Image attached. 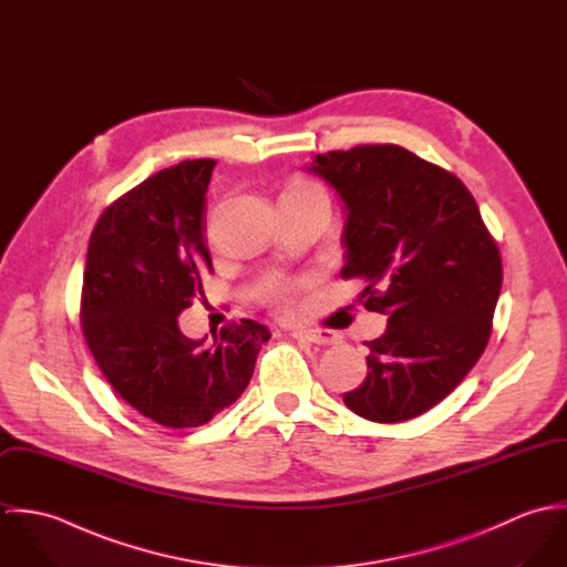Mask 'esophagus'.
<instances>
[{
	"label": "esophagus",
	"instance_id": "34e87169",
	"mask_svg": "<svg viewBox=\"0 0 567 567\" xmlns=\"http://www.w3.org/2000/svg\"><path fill=\"white\" fill-rule=\"evenodd\" d=\"M292 338L308 340L315 344H338L340 342V333L333 329H297V331H292Z\"/></svg>",
	"mask_w": 567,
	"mask_h": 567
}]
</instances>
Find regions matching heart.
Listing matches in <instances>:
<instances>
[{"instance_id": "1", "label": "heart", "mask_w": 567, "mask_h": 567, "mask_svg": "<svg viewBox=\"0 0 567 567\" xmlns=\"http://www.w3.org/2000/svg\"><path fill=\"white\" fill-rule=\"evenodd\" d=\"M288 189H319L315 183L310 181H297L292 183ZM295 292H297V284L295 281H284V279H275L266 286L264 295L270 303H275L277 308L281 310H288L292 306V299H295Z\"/></svg>"}]
</instances>
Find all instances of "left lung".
Listing matches in <instances>:
<instances>
[{
	"label": "left lung",
	"mask_w": 567,
	"mask_h": 567,
	"mask_svg": "<svg viewBox=\"0 0 567 567\" xmlns=\"http://www.w3.org/2000/svg\"><path fill=\"white\" fill-rule=\"evenodd\" d=\"M310 172L344 200L342 279L389 317L369 347L367 380L342 395L358 416L400 423L443 402L485 351L502 257L481 209L452 172L395 144L317 155Z\"/></svg>",
	"instance_id": "obj_1"
}]
</instances>
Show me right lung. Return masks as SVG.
I'll use <instances>...</instances> for the list:
<instances>
[{
  "mask_svg": "<svg viewBox=\"0 0 567 567\" xmlns=\"http://www.w3.org/2000/svg\"><path fill=\"white\" fill-rule=\"evenodd\" d=\"M214 167L181 162L113 200L93 227L82 277V333L102 375L126 404L176 430L234 404L270 338L250 319L225 324L214 342L178 327L214 272L205 244Z\"/></svg>",
  "mask_w": 567,
  "mask_h": 567,
  "instance_id": "right-lung-1",
  "label": "right lung"
}]
</instances>
